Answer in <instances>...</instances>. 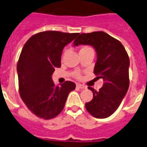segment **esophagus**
I'll use <instances>...</instances> for the list:
<instances>
[{
    "label": "esophagus",
    "mask_w": 147,
    "mask_h": 147,
    "mask_svg": "<svg viewBox=\"0 0 147 147\" xmlns=\"http://www.w3.org/2000/svg\"><path fill=\"white\" fill-rule=\"evenodd\" d=\"M77 87H79L80 89H86V86H84V85H82V84H80V83H77L76 84Z\"/></svg>",
    "instance_id": "esophagus-1"
}]
</instances>
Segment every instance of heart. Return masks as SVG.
<instances>
[{
    "label": "heart",
    "instance_id": "heart-1",
    "mask_svg": "<svg viewBox=\"0 0 147 147\" xmlns=\"http://www.w3.org/2000/svg\"><path fill=\"white\" fill-rule=\"evenodd\" d=\"M86 48H89V47H83V49H86ZM76 76H77V77H79V76H80V74L76 73Z\"/></svg>",
    "mask_w": 147,
    "mask_h": 147
}]
</instances>
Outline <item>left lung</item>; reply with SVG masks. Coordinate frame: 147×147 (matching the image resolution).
<instances>
[{"instance_id": "1", "label": "left lung", "mask_w": 147, "mask_h": 147, "mask_svg": "<svg viewBox=\"0 0 147 147\" xmlns=\"http://www.w3.org/2000/svg\"><path fill=\"white\" fill-rule=\"evenodd\" d=\"M93 46L97 53L94 73L104 84L99 91L89 86L93 99L86 103V110L96 118H106L120 106L129 86L130 61L123 45L103 31L81 34L74 41V46Z\"/></svg>"}]
</instances>
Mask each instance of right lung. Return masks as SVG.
<instances>
[{"label":"right lung","mask_w":147,"mask_h":147,"mask_svg":"<svg viewBox=\"0 0 147 147\" xmlns=\"http://www.w3.org/2000/svg\"><path fill=\"white\" fill-rule=\"evenodd\" d=\"M79 33L47 30L31 36L25 43L17 64L20 94L34 114L45 120L63 110L69 93L76 84L66 81L56 86L52 80L55 67L61 66L64 46Z\"/></svg>","instance_id":"1"}]
</instances>
